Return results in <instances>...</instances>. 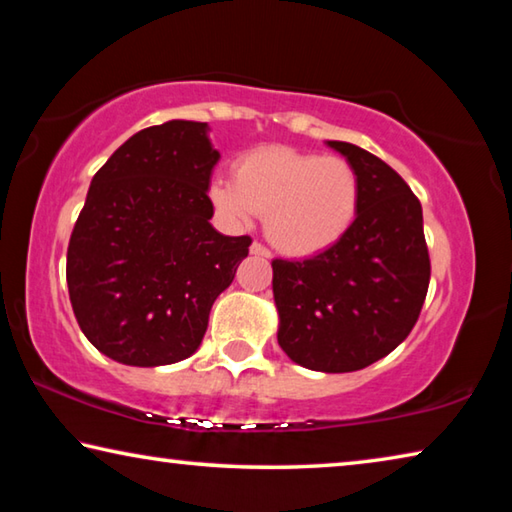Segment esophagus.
Listing matches in <instances>:
<instances>
[{
	"instance_id": "34e87169",
	"label": "esophagus",
	"mask_w": 512,
	"mask_h": 512,
	"mask_svg": "<svg viewBox=\"0 0 512 512\" xmlns=\"http://www.w3.org/2000/svg\"><path fill=\"white\" fill-rule=\"evenodd\" d=\"M250 253L262 255V257H271V250H268L264 244H259V241H253V244H250Z\"/></svg>"
}]
</instances>
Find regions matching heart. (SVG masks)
<instances>
[{"mask_svg":"<svg viewBox=\"0 0 512 512\" xmlns=\"http://www.w3.org/2000/svg\"><path fill=\"white\" fill-rule=\"evenodd\" d=\"M359 176L339 155L298 153L282 146L239 158L235 180L219 178L212 201L235 221L266 216V235L287 255H314L352 228L359 210Z\"/></svg>","mask_w":512,"mask_h":512,"instance_id":"obj_1","label":"heart"}]
</instances>
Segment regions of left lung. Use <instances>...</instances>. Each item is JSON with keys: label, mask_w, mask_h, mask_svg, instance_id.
Wrapping results in <instances>:
<instances>
[{"label": "left lung", "mask_w": 512, "mask_h": 512, "mask_svg": "<svg viewBox=\"0 0 512 512\" xmlns=\"http://www.w3.org/2000/svg\"><path fill=\"white\" fill-rule=\"evenodd\" d=\"M359 176L352 228L309 259H273L277 343L318 372H352L391 354L427 298L422 205L395 169L348 142H327Z\"/></svg>", "instance_id": "left-lung-1"}]
</instances>
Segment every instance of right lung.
Wrapping results in <instances>:
<instances>
[{
    "mask_svg": "<svg viewBox=\"0 0 512 512\" xmlns=\"http://www.w3.org/2000/svg\"><path fill=\"white\" fill-rule=\"evenodd\" d=\"M219 151L203 121L126 140L94 173L67 246V289L88 341L126 366H167L201 345L210 309L253 239L212 228Z\"/></svg>",
    "mask_w": 512,
    "mask_h": 512,
    "instance_id": "right-lung-1",
    "label": "right lung"
}]
</instances>
